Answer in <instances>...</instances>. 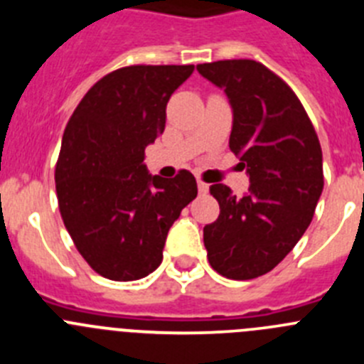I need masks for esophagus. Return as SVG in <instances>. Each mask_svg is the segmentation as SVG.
<instances>
[{"mask_svg":"<svg viewBox=\"0 0 364 364\" xmlns=\"http://www.w3.org/2000/svg\"><path fill=\"white\" fill-rule=\"evenodd\" d=\"M197 186H198V193H200V195H205V193L210 191V186L205 184V182H202V180H198Z\"/></svg>","mask_w":364,"mask_h":364,"instance_id":"1","label":"esophagus"}]
</instances>
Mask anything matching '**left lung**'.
<instances>
[{"label":"left lung","mask_w":364,"mask_h":364,"mask_svg":"<svg viewBox=\"0 0 364 364\" xmlns=\"http://www.w3.org/2000/svg\"><path fill=\"white\" fill-rule=\"evenodd\" d=\"M197 70L226 92L230 149L250 176L242 197L224 184L210 188L220 215L204 228V246L215 272L247 281L272 272L310 226L324 186L323 151L295 92L262 63L224 60Z\"/></svg>","instance_id":"8db88e82"}]
</instances>
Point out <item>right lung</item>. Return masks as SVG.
<instances>
[{
  "label": "right lung",
  "instance_id": "add662e5",
  "mask_svg": "<svg viewBox=\"0 0 364 364\" xmlns=\"http://www.w3.org/2000/svg\"><path fill=\"white\" fill-rule=\"evenodd\" d=\"M193 65H131L87 91L65 127L56 195L74 246L96 273L138 281L159 268L173 222L197 197L189 171L149 175L144 151L166 129V105Z\"/></svg>",
  "mask_w": 364,
  "mask_h": 364
}]
</instances>
